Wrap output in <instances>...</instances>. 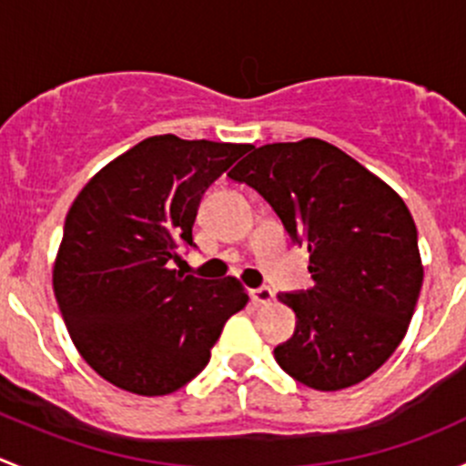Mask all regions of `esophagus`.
Segmentation results:
<instances>
[{
	"label": "esophagus",
	"instance_id": "34e87169",
	"mask_svg": "<svg viewBox=\"0 0 466 466\" xmlns=\"http://www.w3.org/2000/svg\"><path fill=\"white\" fill-rule=\"evenodd\" d=\"M250 295H252V299H255L257 304H270L272 289H270V286H259V289L250 290Z\"/></svg>",
	"mask_w": 466,
	"mask_h": 466
}]
</instances>
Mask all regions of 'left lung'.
Listing matches in <instances>:
<instances>
[{"label":"left lung","instance_id":"left-lung-1","mask_svg":"<svg viewBox=\"0 0 466 466\" xmlns=\"http://www.w3.org/2000/svg\"><path fill=\"white\" fill-rule=\"evenodd\" d=\"M228 176L252 187L290 241L309 250L316 286L277 295L298 318L293 336L275 347L279 368L322 392L377 372L406 336L424 281L406 203L313 137L259 146Z\"/></svg>","mask_w":466,"mask_h":466}]
</instances>
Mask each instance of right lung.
<instances>
[{
	"label": "right lung",
	"instance_id": "right-lung-1",
	"mask_svg": "<svg viewBox=\"0 0 466 466\" xmlns=\"http://www.w3.org/2000/svg\"><path fill=\"white\" fill-rule=\"evenodd\" d=\"M250 144L157 135L83 187L65 218L54 293L78 354L126 392L162 397L198 377L223 324L248 304L234 277L173 270L194 248L207 187Z\"/></svg>",
	"mask_w": 466,
	"mask_h": 466
}]
</instances>
